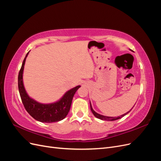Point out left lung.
<instances>
[{
  "mask_svg": "<svg viewBox=\"0 0 161 161\" xmlns=\"http://www.w3.org/2000/svg\"><path fill=\"white\" fill-rule=\"evenodd\" d=\"M90 107H91V111H92V113L93 114V115L96 117L97 118H98V119H101V120H105V121H114V120H117V119H120V118H122V117H124V116H125V115H127L129 112L132 109V108H131V109H130V111H128V112H126L125 114H123V115H121V116H119V117H117V118H115V117H109V116H105V115H101V114H97V112H95L94 110H93V109H92V105H91V101H90Z\"/></svg>",
  "mask_w": 161,
  "mask_h": 161,
  "instance_id": "8db88e82",
  "label": "left lung"
}]
</instances>
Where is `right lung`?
Here are the masks:
<instances>
[{
    "label": "right lung",
    "mask_w": 161,
    "mask_h": 161,
    "mask_svg": "<svg viewBox=\"0 0 161 161\" xmlns=\"http://www.w3.org/2000/svg\"><path fill=\"white\" fill-rule=\"evenodd\" d=\"M29 52L24 58L18 76V88L23 104L30 115L39 121L52 123L61 121L64 119L69 114L73 97L80 86L78 85L66 91L59 100L53 103H42L33 99L27 94L23 80L24 66Z\"/></svg>",
    "instance_id": "obj_1"
}]
</instances>
